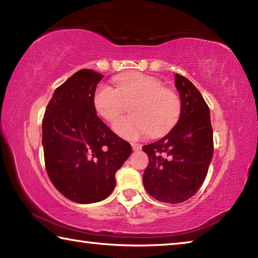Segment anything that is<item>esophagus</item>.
<instances>
[{
	"mask_svg": "<svg viewBox=\"0 0 258 258\" xmlns=\"http://www.w3.org/2000/svg\"><path fill=\"white\" fill-rule=\"evenodd\" d=\"M131 146H132L134 151L140 150V149H141V147H142L141 145H140V143H131Z\"/></svg>",
	"mask_w": 258,
	"mask_h": 258,
	"instance_id": "1",
	"label": "esophagus"
}]
</instances>
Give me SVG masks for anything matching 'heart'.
I'll use <instances>...</instances> for the list:
<instances>
[{
	"instance_id": "b5f03b06",
	"label": "heart",
	"mask_w": 258,
	"mask_h": 258,
	"mask_svg": "<svg viewBox=\"0 0 258 258\" xmlns=\"http://www.w3.org/2000/svg\"><path fill=\"white\" fill-rule=\"evenodd\" d=\"M130 103L132 115L113 124L115 132L126 139L167 133L177 123L182 111L180 95L165 89L161 81L141 73L117 78L116 90L100 84L93 95L95 111L108 121L118 118L125 111V104Z\"/></svg>"
}]
</instances>
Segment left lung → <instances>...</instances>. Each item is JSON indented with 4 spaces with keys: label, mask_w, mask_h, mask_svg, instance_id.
Instances as JSON below:
<instances>
[{
    "label": "left lung",
    "mask_w": 258,
    "mask_h": 258,
    "mask_svg": "<svg viewBox=\"0 0 258 258\" xmlns=\"http://www.w3.org/2000/svg\"><path fill=\"white\" fill-rule=\"evenodd\" d=\"M182 111L178 123L157 142L143 146L149 157L143 185L151 197L178 204L202 186L211 164L214 143L209 108L197 87L175 74Z\"/></svg>",
    "instance_id": "obj_1"
}]
</instances>
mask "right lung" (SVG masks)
<instances>
[{
	"label": "right lung",
	"mask_w": 258,
	"mask_h": 258,
	"mask_svg": "<svg viewBox=\"0 0 258 258\" xmlns=\"http://www.w3.org/2000/svg\"><path fill=\"white\" fill-rule=\"evenodd\" d=\"M103 76L81 69L56 87L43 117L45 168L61 195L78 204L101 202L132 147L99 118L93 95Z\"/></svg>",
	"instance_id": "1"
}]
</instances>
